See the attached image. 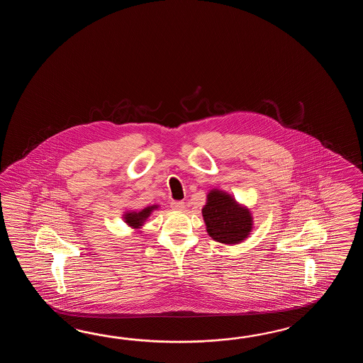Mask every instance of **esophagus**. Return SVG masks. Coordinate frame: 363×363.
I'll return each mask as SVG.
<instances>
[{"label": "esophagus", "mask_w": 363, "mask_h": 363, "mask_svg": "<svg viewBox=\"0 0 363 363\" xmlns=\"http://www.w3.org/2000/svg\"><path fill=\"white\" fill-rule=\"evenodd\" d=\"M171 208L174 210H183L185 208V203L183 201H172L170 203Z\"/></svg>", "instance_id": "34e87169"}]
</instances>
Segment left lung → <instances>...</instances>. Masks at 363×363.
Wrapping results in <instances>:
<instances>
[{"label":"left lung","instance_id":"1","mask_svg":"<svg viewBox=\"0 0 363 363\" xmlns=\"http://www.w3.org/2000/svg\"><path fill=\"white\" fill-rule=\"evenodd\" d=\"M202 216L208 235L218 242L239 244L252 231L249 210L241 208L230 194L216 189L208 193Z\"/></svg>","mask_w":363,"mask_h":363}]
</instances>
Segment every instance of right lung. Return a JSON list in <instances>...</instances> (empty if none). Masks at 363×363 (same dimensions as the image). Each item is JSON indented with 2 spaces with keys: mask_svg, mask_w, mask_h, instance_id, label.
I'll return each mask as SVG.
<instances>
[{
  "mask_svg": "<svg viewBox=\"0 0 363 363\" xmlns=\"http://www.w3.org/2000/svg\"><path fill=\"white\" fill-rule=\"evenodd\" d=\"M157 206H149V208H145L144 210H141L139 213H128V214H125L124 216V219H125V222L132 225V227H135V228H138L140 227L141 224L145 222V219H147V216H150V213L155 210Z\"/></svg>",
  "mask_w": 363,
  "mask_h": 363,
  "instance_id": "right-lung-1",
  "label": "right lung"
}]
</instances>
